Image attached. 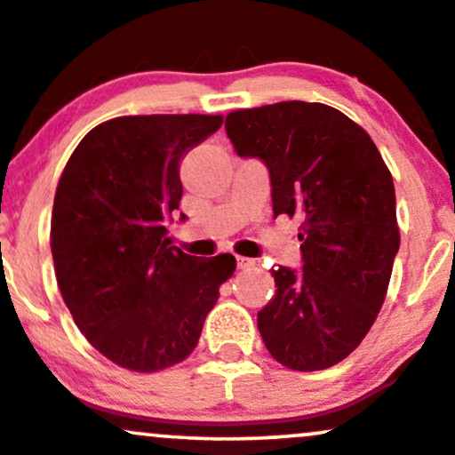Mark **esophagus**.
<instances>
[{
  "label": "esophagus",
  "mask_w": 455,
  "mask_h": 455,
  "mask_svg": "<svg viewBox=\"0 0 455 455\" xmlns=\"http://www.w3.org/2000/svg\"><path fill=\"white\" fill-rule=\"evenodd\" d=\"M255 261L249 259V258H236V266L238 268H249V266H253Z\"/></svg>",
  "instance_id": "esophagus-1"
}]
</instances>
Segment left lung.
<instances>
[{
  "label": "left lung",
  "instance_id": "8db88e82",
  "mask_svg": "<svg viewBox=\"0 0 455 455\" xmlns=\"http://www.w3.org/2000/svg\"><path fill=\"white\" fill-rule=\"evenodd\" d=\"M238 157L259 159L275 215H300L302 268L276 266L258 313L266 349L291 371L345 360L375 323L400 247L396 194L371 136L340 110L279 101L226 116Z\"/></svg>",
  "mask_w": 455,
  "mask_h": 455
}]
</instances>
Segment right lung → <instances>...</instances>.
Segmentation results:
<instances>
[{
  "label": "right lung",
  "instance_id": "obj_1",
  "mask_svg": "<svg viewBox=\"0 0 455 455\" xmlns=\"http://www.w3.org/2000/svg\"><path fill=\"white\" fill-rule=\"evenodd\" d=\"M221 123L219 115L110 119L80 140L59 179L51 221L59 290L84 339L127 371L183 362L236 270L234 255L202 259L165 238L183 196L180 162Z\"/></svg>",
  "mask_w": 455,
  "mask_h": 455
}]
</instances>
